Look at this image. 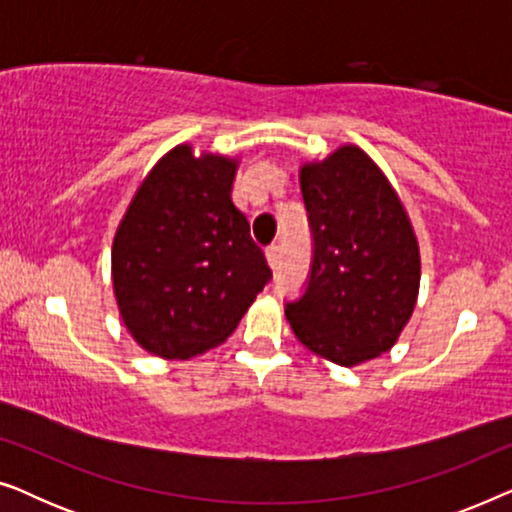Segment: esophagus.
Instances as JSON below:
<instances>
[{
    "label": "esophagus",
    "mask_w": 512,
    "mask_h": 512,
    "mask_svg": "<svg viewBox=\"0 0 512 512\" xmlns=\"http://www.w3.org/2000/svg\"><path fill=\"white\" fill-rule=\"evenodd\" d=\"M265 258H268L270 268L277 270V265H279V247H277V244H272V247L265 249Z\"/></svg>",
    "instance_id": "1"
}]
</instances>
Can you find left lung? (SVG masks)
<instances>
[{"mask_svg": "<svg viewBox=\"0 0 512 512\" xmlns=\"http://www.w3.org/2000/svg\"><path fill=\"white\" fill-rule=\"evenodd\" d=\"M314 258L300 300L286 305L296 338L352 368L389 352L417 305L422 258L401 198L366 151L342 144L300 167Z\"/></svg>", "mask_w": 512, "mask_h": 512, "instance_id": "obj_1", "label": "left lung"}]
</instances>
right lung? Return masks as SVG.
Listing matches in <instances>:
<instances>
[{
    "instance_id": "add662e5",
    "label": "right lung",
    "mask_w": 512,
    "mask_h": 512,
    "mask_svg": "<svg viewBox=\"0 0 512 512\" xmlns=\"http://www.w3.org/2000/svg\"><path fill=\"white\" fill-rule=\"evenodd\" d=\"M240 158L167 151L132 195L114 244L118 312L139 347L193 359L235 331L272 272L235 207Z\"/></svg>"
}]
</instances>
